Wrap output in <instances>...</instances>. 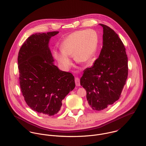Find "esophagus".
I'll use <instances>...</instances> for the list:
<instances>
[{
  "label": "esophagus",
  "instance_id": "obj_1",
  "mask_svg": "<svg viewBox=\"0 0 146 146\" xmlns=\"http://www.w3.org/2000/svg\"><path fill=\"white\" fill-rule=\"evenodd\" d=\"M75 84H76V85L78 86H80V79L79 78H77L76 77L75 78Z\"/></svg>",
  "mask_w": 146,
  "mask_h": 146
}]
</instances>
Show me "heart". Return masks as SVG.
Masks as SVG:
<instances>
[{"mask_svg":"<svg viewBox=\"0 0 146 146\" xmlns=\"http://www.w3.org/2000/svg\"><path fill=\"white\" fill-rule=\"evenodd\" d=\"M98 40V34L93 29L76 31L64 39L62 53L56 55L57 58L66 68L72 64L68 57H73L76 62H88L96 52Z\"/></svg>","mask_w":146,"mask_h":146,"instance_id":"obj_1","label":"heart"}]
</instances>
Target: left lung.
<instances>
[{"label": "left lung", "instance_id": "8db88e82", "mask_svg": "<svg viewBox=\"0 0 146 146\" xmlns=\"http://www.w3.org/2000/svg\"><path fill=\"white\" fill-rule=\"evenodd\" d=\"M100 25L104 29L102 48L93 66L84 71L80 79L89 105L97 111L104 110L120 98L128 75L124 44L112 29Z\"/></svg>", "mask_w": 146, "mask_h": 146}]
</instances>
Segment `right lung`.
I'll list each match as a JSON object with an SVG mask.
<instances>
[{
  "label": "right lung",
  "instance_id": "right-lung-1",
  "mask_svg": "<svg viewBox=\"0 0 146 146\" xmlns=\"http://www.w3.org/2000/svg\"><path fill=\"white\" fill-rule=\"evenodd\" d=\"M58 31L36 33L23 44L18 56L21 92L34 111L48 116L57 114L65 97L75 87V78L54 64L50 39Z\"/></svg>",
  "mask_w": 146,
  "mask_h": 146
}]
</instances>
